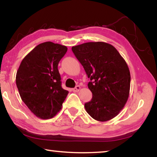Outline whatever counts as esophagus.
Wrapping results in <instances>:
<instances>
[{
	"instance_id": "1",
	"label": "esophagus",
	"mask_w": 157,
	"mask_h": 157,
	"mask_svg": "<svg viewBox=\"0 0 157 157\" xmlns=\"http://www.w3.org/2000/svg\"><path fill=\"white\" fill-rule=\"evenodd\" d=\"M80 89H81V87H80V86H76L75 87V88L72 89V90H73L74 92H78V91L80 90Z\"/></svg>"
}]
</instances>
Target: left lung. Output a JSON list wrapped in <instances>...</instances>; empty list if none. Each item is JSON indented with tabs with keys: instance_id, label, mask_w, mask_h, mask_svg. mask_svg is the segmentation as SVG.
Masks as SVG:
<instances>
[{
	"instance_id": "1",
	"label": "left lung",
	"mask_w": 157,
	"mask_h": 157,
	"mask_svg": "<svg viewBox=\"0 0 157 157\" xmlns=\"http://www.w3.org/2000/svg\"><path fill=\"white\" fill-rule=\"evenodd\" d=\"M90 81L92 93L85 109L93 119L106 122L119 114L129 95L131 76L124 59L113 46L87 42L71 48Z\"/></svg>"
}]
</instances>
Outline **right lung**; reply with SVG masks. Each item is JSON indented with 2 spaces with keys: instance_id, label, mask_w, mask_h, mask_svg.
<instances>
[{
  "instance_id": "1",
  "label": "right lung",
  "mask_w": 157,
  "mask_h": 157,
  "mask_svg": "<svg viewBox=\"0 0 157 157\" xmlns=\"http://www.w3.org/2000/svg\"><path fill=\"white\" fill-rule=\"evenodd\" d=\"M67 51V47L59 44H40L25 56L18 69L16 83L21 98L41 119L54 117L69 93L62 88L58 69Z\"/></svg>"
}]
</instances>
